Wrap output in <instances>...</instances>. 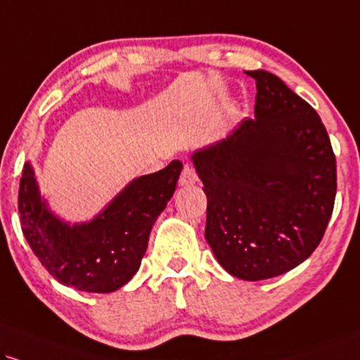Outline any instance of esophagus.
<instances>
[{
	"label": "esophagus",
	"mask_w": 360,
	"mask_h": 360,
	"mask_svg": "<svg viewBox=\"0 0 360 360\" xmlns=\"http://www.w3.org/2000/svg\"><path fill=\"white\" fill-rule=\"evenodd\" d=\"M197 181H198V175H197V172H195V168L190 165H185L184 170H181L179 184L181 185V187H190V185H195Z\"/></svg>",
	"instance_id": "obj_1"
}]
</instances>
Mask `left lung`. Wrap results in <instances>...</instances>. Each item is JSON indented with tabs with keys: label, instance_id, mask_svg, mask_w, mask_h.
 <instances>
[{
	"label": "left lung",
	"instance_id": "1",
	"mask_svg": "<svg viewBox=\"0 0 360 360\" xmlns=\"http://www.w3.org/2000/svg\"><path fill=\"white\" fill-rule=\"evenodd\" d=\"M255 118L192 155L207 195L205 238L242 281L277 277L312 255L329 224L335 155L322 120L281 78L255 70Z\"/></svg>",
	"mask_w": 360,
	"mask_h": 360
}]
</instances>
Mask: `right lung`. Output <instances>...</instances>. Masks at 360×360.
Returning a JSON list of instances; mask_svg holds the SVG:
<instances>
[{
  "label": "right lung",
  "mask_w": 360,
  "mask_h": 360,
  "mask_svg": "<svg viewBox=\"0 0 360 360\" xmlns=\"http://www.w3.org/2000/svg\"><path fill=\"white\" fill-rule=\"evenodd\" d=\"M181 168L173 160L163 170L139 176L95 219L70 225L48 210L26 162L18 193L25 238L63 285L96 294L118 290L140 269L155 220L175 192Z\"/></svg>",
  "instance_id": "right-lung-1"
}]
</instances>
